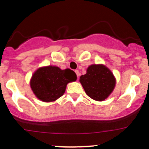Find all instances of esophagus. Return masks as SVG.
I'll return each mask as SVG.
<instances>
[{
	"instance_id": "34e87169",
	"label": "esophagus",
	"mask_w": 149,
	"mask_h": 149,
	"mask_svg": "<svg viewBox=\"0 0 149 149\" xmlns=\"http://www.w3.org/2000/svg\"><path fill=\"white\" fill-rule=\"evenodd\" d=\"M75 73H76V75H77V77H78V78H79V76H80V73H79V71H78V70H76V71H75Z\"/></svg>"
}]
</instances>
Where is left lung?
Listing matches in <instances>:
<instances>
[{"label": "left lung", "mask_w": 149, "mask_h": 149, "mask_svg": "<svg viewBox=\"0 0 149 149\" xmlns=\"http://www.w3.org/2000/svg\"><path fill=\"white\" fill-rule=\"evenodd\" d=\"M79 80L88 96L96 101L105 100L116 85L113 74L103 64L89 66L86 74L80 76Z\"/></svg>", "instance_id": "1"}]
</instances>
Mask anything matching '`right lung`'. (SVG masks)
Returning a JSON list of instances; mask_svg holds the SVG:
<instances>
[{
	"label": "right lung",
	"mask_w": 149,
	"mask_h": 149,
	"mask_svg": "<svg viewBox=\"0 0 149 149\" xmlns=\"http://www.w3.org/2000/svg\"><path fill=\"white\" fill-rule=\"evenodd\" d=\"M76 79V74L70 69L61 70L57 66H48L39 68L35 71L30 85L38 100L50 102L62 96L66 85Z\"/></svg>",
	"instance_id": "add662e5"
}]
</instances>
